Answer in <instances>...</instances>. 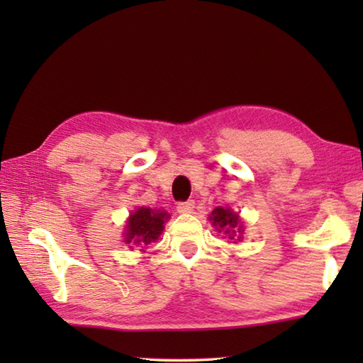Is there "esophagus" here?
<instances>
[{"label": "esophagus", "instance_id": "1", "mask_svg": "<svg viewBox=\"0 0 363 363\" xmlns=\"http://www.w3.org/2000/svg\"><path fill=\"white\" fill-rule=\"evenodd\" d=\"M195 208V201L194 200H187V201H181L179 205H177V211L182 213V214H189L192 213Z\"/></svg>", "mask_w": 363, "mask_h": 363}]
</instances>
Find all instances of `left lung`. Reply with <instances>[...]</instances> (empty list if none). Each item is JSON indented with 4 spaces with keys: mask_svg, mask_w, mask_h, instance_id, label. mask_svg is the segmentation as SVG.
<instances>
[{
    "mask_svg": "<svg viewBox=\"0 0 363 363\" xmlns=\"http://www.w3.org/2000/svg\"><path fill=\"white\" fill-rule=\"evenodd\" d=\"M210 219L213 220V225L219 232H224L225 235H229V238H233V235H238V232H242L240 218H238V214L230 211L229 208L218 206L211 213Z\"/></svg>",
    "mask_w": 363,
    "mask_h": 363,
    "instance_id": "8db88e82",
    "label": "left lung"
}]
</instances>
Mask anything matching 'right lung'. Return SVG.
I'll return each instance as SVG.
<instances>
[{
    "mask_svg": "<svg viewBox=\"0 0 363 363\" xmlns=\"http://www.w3.org/2000/svg\"><path fill=\"white\" fill-rule=\"evenodd\" d=\"M169 218L168 213L150 208H138L126 224L125 242L128 245H149L152 240H157L163 230L164 220Z\"/></svg>",
    "mask_w": 363,
    "mask_h": 363,
    "instance_id": "add662e5",
    "label": "right lung"
}]
</instances>
